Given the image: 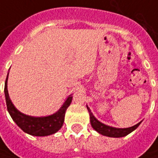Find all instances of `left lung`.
<instances>
[{"label": "left lung", "instance_id": "1", "mask_svg": "<svg viewBox=\"0 0 158 158\" xmlns=\"http://www.w3.org/2000/svg\"><path fill=\"white\" fill-rule=\"evenodd\" d=\"M87 110L89 111L90 114V124L91 127L93 128L99 133L102 135L108 137H112V138H121V137L127 136V134L130 133H132L133 131H134L135 129L139 126L141 123L139 122L136 125L133 126L131 127H127V128H116V127H110V126H107L105 124H103L102 122L97 120V118L95 117L94 115L92 114L91 111L89 109V107L87 106Z\"/></svg>", "mask_w": 158, "mask_h": 158}]
</instances>
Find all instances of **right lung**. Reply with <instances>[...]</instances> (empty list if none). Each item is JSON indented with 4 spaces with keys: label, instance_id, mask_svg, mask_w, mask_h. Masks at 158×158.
<instances>
[{
    "label": "right lung",
    "instance_id": "obj_1",
    "mask_svg": "<svg viewBox=\"0 0 158 158\" xmlns=\"http://www.w3.org/2000/svg\"><path fill=\"white\" fill-rule=\"evenodd\" d=\"M7 78H8V74L6 76V82H5L4 92H5L7 110L14 122L25 133L33 136H48L59 131L63 125L65 112L68 108V106L71 104L72 99H73L71 95L67 98V100L65 101L63 105L60 107V110L55 114L44 117H33L21 113L14 107L12 101L10 100L9 95H8Z\"/></svg>",
    "mask_w": 158,
    "mask_h": 158
}]
</instances>
